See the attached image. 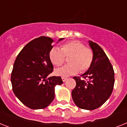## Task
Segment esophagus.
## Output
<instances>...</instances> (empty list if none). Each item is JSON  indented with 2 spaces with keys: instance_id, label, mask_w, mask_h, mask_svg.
I'll return each instance as SVG.
<instances>
[{
  "instance_id": "1",
  "label": "esophagus",
  "mask_w": 127,
  "mask_h": 127,
  "mask_svg": "<svg viewBox=\"0 0 127 127\" xmlns=\"http://www.w3.org/2000/svg\"><path fill=\"white\" fill-rule=\"evenodd\" d=\"M62 81H64V82H65V81L66 80H67V77H62Z\"/></svg>"
}]
</instances>
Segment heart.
I'll return each mask as SVG.
<instances>
[{
    "instance_id": "heart-1",
    "label": "heart",
    "mask_w": 127,
    "mask_h": 127,
    "mask_svg": "<svg viewBox=\"0 0 127 127\" xmlns=\"http://www.w3.org/2000/svg\"><path fill=\"white\" fill-rule=\"evenodd\" d=\"M65 57L69 58L70 64L56 69L57 76L67 77L86 71L92 65L94 60L92 50L86 48L82 42L78 41H72L63 44L62 48H53L50 52V59L55 66H60L64 63Z\"/></svg>"
}]
</instances>
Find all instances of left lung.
Masks as SVG:
<instances>
[{"mask_svg":"<svg viewBox=\"0 0 127 127\" xmlns=\"http://www.w3.org/2000/svg\"><path fill=\"white\" fill-rule=\"evenodd\" d=\"M94 53V60L89 69L73 78L76 86L72 91V97L77 107L94 110L106 102L113 92L114 84L113 67L104 50L97 43L89 41Z\"/></svg>","mask_w":127,"mask_h":127,"instance_id":"8db88e82","label":"left lung"}]
</instances>
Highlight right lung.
<instances>
[{
  "label": "right lung",
  "instance_id": "1",
  "mask_svg": "<svg viewBox=\"0 0 127 127\" xmlns=\"http://www.w3.org/2000/svg\"><path fill=\"white\" fill-rule=\"evenodd\" d=\"M63 39H59L58 42ZM53 42L48 37L33 39L20 51L13 65L11 77L13 92L25 105L32 109L48 107L55 98L56 85L63 83L60 76L48 78L53 69L50 59Z\"/></svg>",
  "mask_w": 127,
  "mask_h": 127
}]
</instances>
